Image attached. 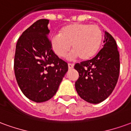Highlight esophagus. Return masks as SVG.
I'll return each mask as SVG.
<instances>
[{
  "label": "esophagus",
  "mask_w": 131,
  "mask_h": 131,
  "mask_svg": "<svg viewBox=\"0 0 131 131\" xmlns=\"http://www.w3.org/2000/svg\"><path fill=\"white\" fill-rule=\"evenodd\" d=\"M74 67V64H68V68L69 69H71Z\"/></svg>",
  "instance_id": "34e87169"
}]
</instances>
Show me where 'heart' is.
<instances>
[{"label":"heart","instance_id":"obj_1","mask_svg":"<svg viewBox=\"0 0 131 131\" xmlns=\"http://www.w3.org/2000/svg\"><path fill=\"white\" fill-rule=\"evenodd\" d=\"M103 34L97 25L72 23L63 27L59 35L51 39V47L57 56L65 57L72 46V52L69 58L79 57L81 60H89L94 57L100 49Z\"/></svg>","mask_w":131,"mask_h":131}]
</instances>
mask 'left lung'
Returning a JSON list of instances; mask_svg holds the SVG:
<instances>
[{
	"mask_svg": "<svg viewBox=\"0 0 131 131\" xmlns=\"http://www.w3.org/2000/svg\"><path fill=\"white\" fill-rule=\"evenodd\" d=\"M104 47L93 59L74 65L79 72L75 88L79 96L91 104H99L110 96L117 84L120 56L116 40L105 32Z\"/></svg>",
	"mask_w": 131,
	"mask_h": 131,
	"instance_id": "1",
	"label": "left lung"
}]
</instances>
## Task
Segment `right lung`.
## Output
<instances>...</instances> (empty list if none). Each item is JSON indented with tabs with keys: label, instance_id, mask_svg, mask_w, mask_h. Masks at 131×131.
Here are the masks:
<instances>
[{
	"label": "right lung",
	"instance_id": "1",
	"mask_svg": "<svg viewBox=\"0 0 131 131\" xmlns=\"http://www.w3.org/2000/svg\"><path fill=\"white\" fill-rule=\"evenodd\" d=\"M48 24L47 19L34 23L19 37L15 48L14 70L18 84L26 97L37 103L55 95L68 71L67 63L52 49Z\"/></svg>",
	"mask_w": 131,
	"mask_h": 131
}]
</instances>
